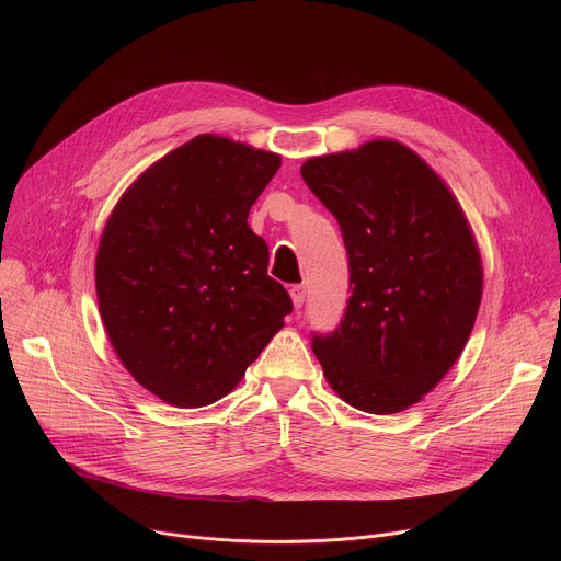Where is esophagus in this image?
<instances>
[{"instance_id": "1", "label": "esophagus", "mask_w": 561, "mask_h": 561, "mask_svg": "<svg viewBox=\"0 0 561 561\" xmlns=\"http://www.w3.org/2000/svg\"><path fill=\"white\" fill-rule=\"evenodd\" d=\"M305 298H307V288H305V284L290 286V300H293V307H296V309H302Z\"/></svg>"}]
</instances>
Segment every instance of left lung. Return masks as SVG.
Returning <instances> with one entry per match:
<instances>
[{"instance_id":"obj_1","label":"left lung","mask_w":561,"mask_h":561,"mask_svg":"<svg viewBox=\"0 0 561 561\" xmlns=\"http://www.w3.org/2000/svg\"><path fill=\"white\" fill-rule=\"evenodd\" d=\"M300 172L339 220L352 286L341 325L311 347L347 404L396 414L438 385L473 332V231L444 180L398 140L313 157Z\"/></svg>"}]
</instances>
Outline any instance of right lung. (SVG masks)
Returning a JSON list of instances; mask_svg holds the SVG:
<instances>
[{"instance_id": "right-lung-1", "label": "right lung", "mask_w": 561, "mask_h": 561, "mask_svg": "<svg viewBox=\"0 0 561 561\" xmlns=\"http://www.w3.org/2000/svg\"><path fill=\"white\" fill-rule=\"evenodd\" d=\"M279 165V154L202 134L147 168L108 216L100 316L123 366L168 404L225 398L293 309L248 225Z\"/></svg>"}]
</instances>
